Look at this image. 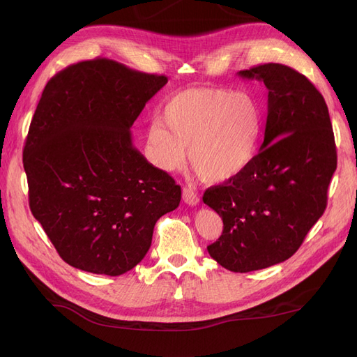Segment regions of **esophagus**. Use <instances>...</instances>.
<instances>
[{
	"label": "esophagus",
	"mask_w": 357,
	"mask_h": 357,
	"mask_svg": "<svg viewBox=\"0 0 357 357\" xmlns=\"http://www.w3.org/2000/svg\"><path fill=\"white\" fill-rule=\"evenodd\" d=\"M183 201H185L186 204H189V205H197L198 202H199V198H198V195L195 192H193L190 188H188V186H185L183 188Z\"/></svg>",
	"instance_id": "obj_1"
}]
</instances>
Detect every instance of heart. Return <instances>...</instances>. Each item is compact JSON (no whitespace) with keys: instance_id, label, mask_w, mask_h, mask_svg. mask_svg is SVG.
<instances>
[{"instance_id":"obj_1","label":"heart","mask_w":357,"mask_h":357,"mask_svg":"<svg viewBox=\"0 0 357 357\" xmlns=\"http://www.w3.org/2000/svg\"><path fill=\"white\" fill-rule=\"evenodd\" d=\"M162 125H152L147 147L155 164L174 171L189 160L207 183L238 176L253 160L262 116L253 96L223 88H193L168 101Z\"/></svg>"}]
</instances>
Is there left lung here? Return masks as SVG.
<instances>
[{"instance_id": "1", "label": "left lung", "mask_w": 357, "mask_h": 357, "mask_svg": "<svg viewBox=\"0 0 357 357\" xmlns=\"http://www.w3.org/2000/svg\"><path fill=\"white\" fill-rule=\"evenodd\" d=\"M238 75L268 89L264 143L250 165L208 188L202 201L223 220L210 256L250 273L294 256L325 213L337 147L325 98L304 74L271 62Z\"/></svg>"}]
</instances>
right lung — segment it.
<instances>
[{
	"label": "right lung",
	"instance_id": "add662e5",
	"mask_svg": "<svg viewBox=\"0 0 357 357\" xmlns=\"http://www.w3.org/2000/svg\"><path fill=\"white\" fill-rule=\"evenodd\" d=\"M165 75L83 61L47 82L24 147L29 208L68 265L122 275L149 252L181 189L132 146L131 126Z\"/></svg>",
	"mask_w": 357,
	"mask_h": 357
}]
</instances>
